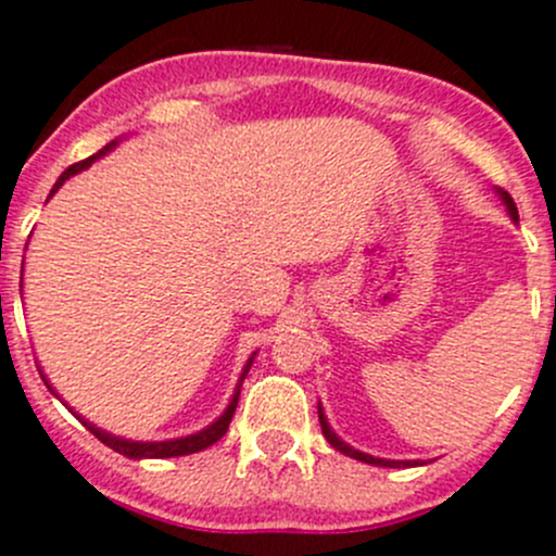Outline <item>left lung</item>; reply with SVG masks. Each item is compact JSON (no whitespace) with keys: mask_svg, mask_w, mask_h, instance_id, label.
Listing matches in <instances>:
<instances>
[{"mask_svg":"<svg viewBox=\"0 0 556 556\" xmlns=\"http://www.w3.org/2000/svg\"><path fill=\"white\" fill-rule=\"evenodd\" d=\"M500 195H503V201H505V206H508V214L514 219H519V208H516V203H514V198L508 195V192L505 190H500ZM317 415H320V429H323V434H326V440L328 443L333 445V448L339 451V454H344V456H350V459H358V462H366V465H380V467H396L399 462H388V459H375V456H369V454H361V451H355V448H350V445H344L342 440L337 438V434L331 432V427H328V421H326V415H323V409L317 407ZM404 465V462H402Z\"/></svg>","mask_w":556,"mask_h":556,"instance_id":"obj_1","label":"left lung"}]
</instances>
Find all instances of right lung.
<instances>
[{"mask_svg": "<svg viewBox=\"0 0 556 556\" xmlns=\"http://www.w3.org/2000/svg\"><path fill=\"white\" fill-rule=\"evenodd\" d=\"M113 147H116V141H111V143H108V147H102L100 152L91 154V157L80 160V163H75V165H70V168L64 170L62 176H59L56 185H53L51 195H53V192L59 190V187L64 185V179H70V176H75V174H78V170L89 168V165L94 163L97 157H102V154H108V152H111ZM250 366H252V358L247 361L244 375H241V380H244V377H247V371H250ZM42 380H46V377H42ZM46 386H48V382H46ZM48 388H51V386H48ZM239 391H241V386L236 388L233 399H230V404H228V409H225V413L219 415V418H217V421L212 424V427H206V429H203V432L190 434V438H181V440H165V443H132V440L113 438V434L102 432V429L91 427V424H86V421H84V427L89 429V432L94 434V438L100 440V443H105L108 448L118 451V454L129 456V459H168V456H187V454H198V451H203V448H208V445H214V443H217L219 438H223L225 432H228L230 418H233L236 404H239Z\"/></svg>", "mask_w": 556, "mask_h": 556, "instance_id": "right-lung-1", "label": "right lung"}]
</instances>
